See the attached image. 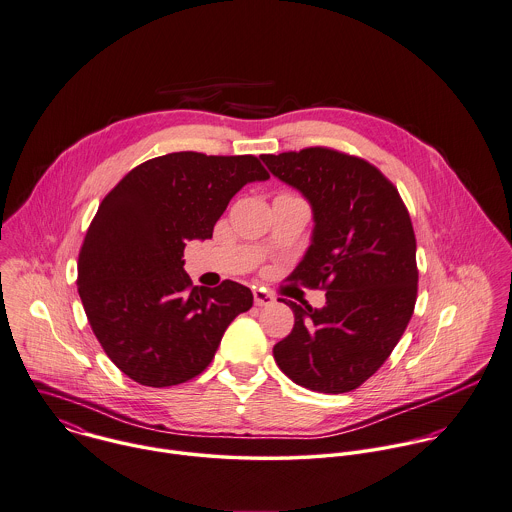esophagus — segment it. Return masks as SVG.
<instances>
[{
    "label": "esophagus",
    "mask_w": 512,
    "mask_h": 512,
    "mask_svg": "<svg viewBox=\"0 0 512 512\" xmlns=\"http://www.w3.org/2000/svg\"><path fill=\"white\" fill-rule=\"evenodd\" d=\"M253 297H255L257 307H269L275 303L273 293H269L267 289H253Z\"/></svg>",
    "instance_id": "1"
}]
</instances>
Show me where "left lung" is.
<instances>
[{"label":"left lung","instance_id":"left-lung-1","mask_svg":"<svg viewBox=\"0 0 512 512\" xmlns=\"http://www.w3.org/2000/svg\"><path fill=\"white\" fill-rule=\"evenodd\" d=\"M313 207V241L289 281L325 291L323 309L297 305L293 331L273 347L297 385L339 395L389 359L417 301V239L397 187L369 161L331 147L261 155Z\"/></svg>","mask_w":512,"mask_h":512}]
</instances>
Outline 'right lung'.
<instances>
[{
  "mask_svg": "<svg viewBox=\"0 0 512 512\" xmlns=\"http://www.w3.org/2000/svg\"><path fill=\"white\" fill-rule=\"evenodd\" d=\"M269 179L255 155L179 151L133 167L99 203L77 259V291L115 367L145 387L203 373L229 323L253 307L235 281L193 287L191 239H211L231 197Z\"/></svg>",
  "mask_w": 512,
  "mask_h": 512,
  "instance_id": "1",
  "label": "right lung"
}]
</instances>
